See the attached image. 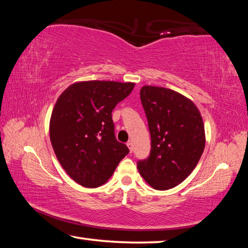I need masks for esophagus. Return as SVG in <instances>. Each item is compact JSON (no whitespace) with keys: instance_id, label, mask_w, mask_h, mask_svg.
Instances as JSON below:
<instances>
[{"instance_id":"34e87169","label":"esophagus","mask_w":248,"mask_h":248,"mask_svg":"<svg viewBox=\"0 0 248 248\" xmlns=\"http://www.w3.org/2000/svg\"><path fill=\"white\" fill-rule=\"evenodd\" d=\"M127 145H128V148H129V151H130V152H132V151H133V144H132V142H128V143H127Z\"/></svg>"}]
</instances>
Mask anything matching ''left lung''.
I'll return each instance as SVG.
<instances>
[{"label":"left lung","mask_w":248,"mask_h":248,"mask_svg":"<svg viewBox=\"0 0 248 248\" xmlns=\"http://www.w3.org/2000/svg\"><path fill=\"white\" fill-rule=\"evenodd\" d=\"M140 97L149 123L151 153L138 163V170L154 189H170L191 174L203 153L202 117L191 99L166 87L144 85Z\"/></svg>","instance_id":"8db88e82"}]
</instances>
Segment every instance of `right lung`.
I'll list each match as a JSON object with an SVG mask.
<instances>
[{
	"mask_svg": "<svg viewBox=\"0 0 248 248\" xmlns=\"http://www.w3.org/2000/svg\"><path fill=\"white\" fill-rule=\"evenodd\" d=\"M133 87L132 82L81 81L57 99L50 141L66 174L81 186H102L129 153L127 145L116 140L111 112Z\"/></svg>",
	"mask_w": 248,
	"mask_h": 248,
	"instance_id": "add662e5",
	"label": "right lung"
}]
</instances>
